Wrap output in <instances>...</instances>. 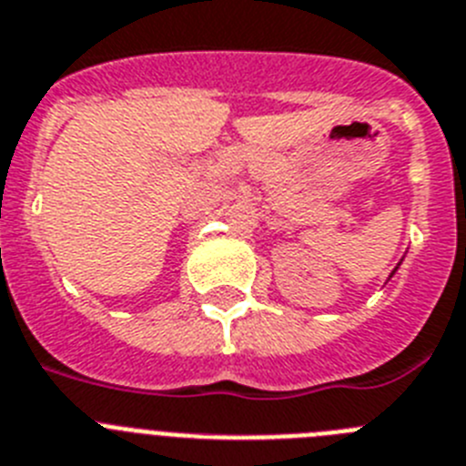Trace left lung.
I'll return each instance as SVG.
<instances>
[{
	"label": "left lung",
	"instance_id": "1",
	"mask_svg": "<svg viewBox=\"0 0 466 466\" xmlns=\"http://www.w3.org/2000/svg\"><path fill=\"white\" fill-rule=\"evenodd\" d=\"M396 269H399V267H396ZM396 269H394V272H396ZM394 272H391V274H390V277H394Z\"/></svg>",
	"mask_w": 466,
	"mask_h": 466
}]
</instances>
